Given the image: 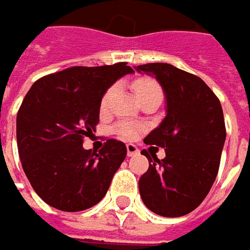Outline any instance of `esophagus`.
Listing matches in <instances>:
<instances>
[{
  "mask_svg": "<svg viewBox=\"0 0 250 250\" xmlns=\"http://www.w3.org/2000/svg\"><path fill=\"white\" fill-rule=\"evenodd\" d=\"M138 153V148L134 144H127V155L128 156H134Z\"/></svg>",
  "mask_w": 250,
  "mask_h": 250,
  "instance_id": "obj_1",
  "label": "esophagus"
}]
</instances>
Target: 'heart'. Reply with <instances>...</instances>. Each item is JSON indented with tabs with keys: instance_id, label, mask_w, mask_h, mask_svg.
Segmentation results:
<instances>
[{
	"instance_id": "1",
	"label": "heart",
	"mask_w": 250,
	"mask_h": 250,
	"mask_svg": "<svg viewBox=\"0 0 250 250\" xmlns=\"http://www.w3.org/2000/svg\"><path fill=\"white\" fill-rule=\"evenodd\" d=\"M134 90H135V94L137 97H140L142 94H146L149 91H155V90H160L158 83L153 82L151 79H140L137 82L134 83ZM115 92V87H110L105 95L102 97V101H101V108L106 109L108 108L109 102H110V98ZM116 133L123 137L125 140H131L134 138L137 134H138V125H131V123H122V125H116Z\"/></svg>"
}]
</instances>
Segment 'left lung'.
<instances>
[{"label":"left lung","instance_id":"obj_1","mask_svg":"<svg viewBox=\"0 0 250 250\" xmlns=\"http://www.w3.org/2000/svg\"><path fill=\"white\" fill-rule=\"evenodd\" d=\"M134 69L155 77L166 99V116L144 140L146 145L165 148L166 156L159 160L142 151L149 168L140 178V195L153 213L181 217L202 203L216 180L226 142L223 109L198 76L168 63Z\"/></svg>","mask_w":250,"mask_h":250}]
</instances>
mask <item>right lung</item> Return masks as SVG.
<instances>
[{"instance_id":"obj_1","label":"right lung","mask_w":250,"mask_h":250,"mask_svg":"<svg viewBox=\"0 0 250 250\" xmlns=\"http://www.w3.org/2000/svg\"><path fill=\"white\" fill-rule=\"evenodd\" d=\"M131 73L125 62L74 66L41 77L26 94L16 117L18 151L33 189L49 206L85 210L106 195L127 148L108 140L94 153L83 138L95 131L109 87Z\"/></svg>"}]
</instances>
